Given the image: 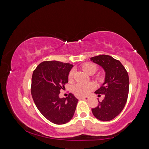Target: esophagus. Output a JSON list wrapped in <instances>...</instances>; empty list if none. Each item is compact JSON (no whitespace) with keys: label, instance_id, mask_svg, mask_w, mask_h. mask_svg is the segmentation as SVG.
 I'll return each mask as SVG.
<instances>
[{"label":"esophagus","instance_id":"esophagus-1","mask_svg":"<svg viewBox=\"0 0 149 149\" xmlns=\"http://www.w3.org/2000/svg\"><path fill=\"white\" fill-rule=\"evenodd\" d=\"M82 99H83V100H84V101H88L90 100V97H83Z\"/></svg>","mask_w":149,"mask_h":149}]
</instances>
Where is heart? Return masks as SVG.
I'll return each mask as SVG.
<instances>
[{"label": "heart", "mask_w": 149, "mask_h": 149, "mask_svg": "<svg viewBox=\"0 0 149 149\" xmlns=\"http://www.w3.org/2000/svg\"><path fill=\"white\" fill-rule=\"evenodd\" d=\"M83 71L89 75L95 74L97 71V66L94 64L86 63L82 66ZM74 70H72L68 74L69 80H72L74 77ZM94 84L92 83H77L72 86V92L75 95L79 96H84L89 94V92L94 88Z\"/></svg>", "instance_id": "1"}]
</instances>
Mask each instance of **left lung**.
I'll list each match as a JSON object with an SVG mask.
<instances>
[{
    "instance_id": "1",
    "label": "left lung",
    "mask_w": 149,
    "mask_h": 149,
    "mask_svg": "<svg viewBox=\"0 0 149 149\" xmlns=\"http://www.w3.org/2000/svg\"><path fill=\"white\" fill-rule=\"evenodd\" d=\"M92 62L102 67L105 73L104 81L95 92L100 96L104 95L98 106L92 109L93 114L103 121H110L123 110L127 103L129 90V75L119 61L107 55L90 58Z\"/></svg>"
}]
</instances>
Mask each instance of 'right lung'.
<instances>
[{
    "instance_id": "add662e5",
    "label": "right lung",
    "mask_w": 149,
    "mask_h": 149,
    "mask_svg": "<svg viewBox=\"0 0 149 149\" xmlns=\"http://www.w3.org/2000/svg\"><path fill=\"white\" fill-rule=\"evenodd\" d=\"M73 65L57 61H44L37 66L31 78V95L42 116L57 125L68 123L74 116L78 100L72 94L60 98L61 89L68 82Z\"/></svg>"
}]
</instances>
